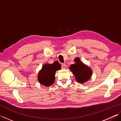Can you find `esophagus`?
<instances>
[{
  "label": "esophagus",
  "mask_w": 121,
  "mask_h": 121,
  "mask_svg": "<svg viewBox=\"0 0 121 121\" xmlns=\"http://www.w3.org/2000/svg\"><path fill=\"white\" fill-rule=\"evenodd\" d=\"M61 68H62V69H65L67 68V65L64 64V63H62V64L61 65Z\"/></svg>",
  "instance_id": "obj_1"
}]
</instances>
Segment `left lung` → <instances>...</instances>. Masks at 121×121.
<instances>
[{
	"mask_svg": "<svg viewBox=\"0 0 121 121\" xmlns=\"http://www.w3.org/2000/svg\"><path fill=\"white\" fill-rule=\"evenodd\" d=\"M75 63L71 65L69 69L75 76L77 82L83 84L91 78L92 71L87 65L80 61V59L77 58L75 59Z\"/></svg>",
	"mask_w": 121,
	"mask_h": 121,
	"instance_id": "left-lung-1",
	"label": "left lung"
}]
</instances>
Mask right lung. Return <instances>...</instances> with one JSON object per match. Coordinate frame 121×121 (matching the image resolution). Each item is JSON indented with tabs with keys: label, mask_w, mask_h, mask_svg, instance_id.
Segmentation results:
<instances>
[{
	"label": "right lung",
	"mask_w": 121,
	"mask_h": 121,
	"mask_svg": "<svg viewBox=\"0 0 121 121\" xmlns=\"http://www.w3.org/2000/svg\"><path fill=\"white\" fill-rule=\"evenodd\" d=\"M60 69L61 65L58 61H55L52 64H44L38 73V82L45 86H50L54 82L56 71Z\"/></svg>",
	"instance_id": "right-lung-1"
}]
</instances>
